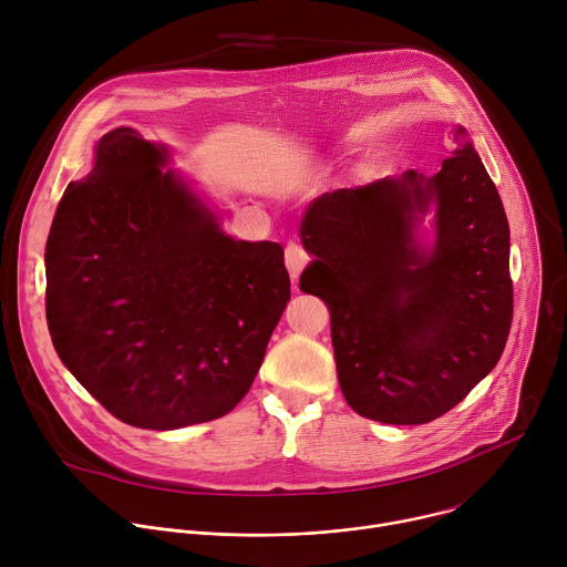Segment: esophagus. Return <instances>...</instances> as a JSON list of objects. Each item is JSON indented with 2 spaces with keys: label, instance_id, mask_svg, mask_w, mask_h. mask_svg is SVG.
Here are the masks:
<instances>
[{
  "label": "esophagus",
  "instance_id": "1",
  "mask_svg": "<svg viewBox=\"0 0 567 567\" xmlns=\"http://www.w3.org/2000/svg\"><path fill=\"white\" fill-rule=\"evenodd\" d=\"M309 260H311L309 254L300 245H289L287 251H285V265H287V271L293 280L302 274V269L309 265Z\"/></svg>",
  "mask_w": 567,
  "mask_h": 567
}]
</instances>
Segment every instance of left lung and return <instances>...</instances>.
<instances>
[{"label":"left lung","instance_id":"obj_1","mask_svg":"<svg viewBox=\"0 0 567 567\" xmlns=\"http://www.w3.org/2000/svg\"><path fill=\"white\" fill-rule=\"evenodd\" d=\"M433 177L406 171L316 197L300 289L330 307L346 401L381 424H426L487 377L514 311L509 224L464 127ZM434 213V235L421 230ZM306 287H301V282Z\"/></svg>","mask_w":567,"mask_h":567}]
</instances>
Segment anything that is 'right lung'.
I'll return each instance as SVG.
<instances>
[{"label":"right lung","instance_id":"1","mask_svg":"<svg viewBox=\"0 0 567 567\" xmlns=\"http://www.w3.org/2000/svg\"><path fill=\"white\" fill-rule=\"evenodd\" d=\"M171 147L116 127L47 239V322L64 368L121 422L175 431L230 413L291 298L278 241H245Z\"/></svg>","mask_w":567,"mask_h":567}]
</instances>
